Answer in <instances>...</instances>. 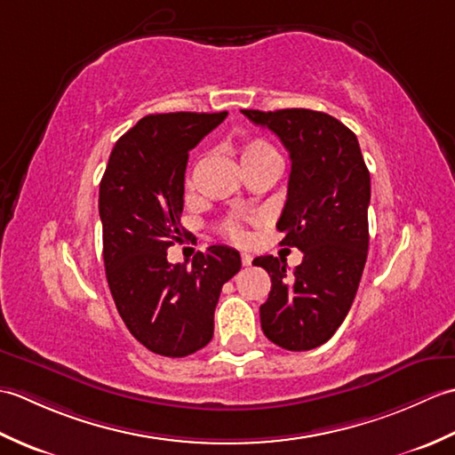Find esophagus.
Instances as JSON below:
<instances>
[{"mask_svg": "<svg viewBox=\"0 0 455 455\" xmlns=\"http://www.w3.org/2000/svg\"><path fill=\"white\" fill-rule=\"evenodd\" d=\"M240 258H243V266H250V264H252V256H250V254H243Z\"/></svg>", "mask_w": 455, "mask_h": 455, "instance_id": "1", "label": "esophagus"}]
</instances>
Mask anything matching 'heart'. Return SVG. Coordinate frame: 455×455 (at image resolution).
Wrapping results in <instances>:
<instances>
[{
    "label": "heart",
    "mask_w": 455,
    "mask_h": 455,
    "mask_svg": "<svg viewBox=\"0 0 455 455\" xmlns=\"http://www.w3.org/2000/svg\"><path fill=\"white\" fill-rule=\"evenodd\" d=\"M274 160H282V156H279V152L266 139H250L240 147V162H243L244 168ZM225 233L228 235V238H233L235 243H248V233L243 227L236 225V222H227Z\"/></svg>",
    "instance_id": "b5f03b06"
}]
</instances>
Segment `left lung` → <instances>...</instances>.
<instances>
[{"label": "left lung", "mask_w": 455, "mask_h": 455, "mask_svg": "<svg viewBox=\"0 0 455 455\" xmlns=\"http://www.w3.org/2000/svg\"><path fill=\"white\" fill-rule=\"evenodd\" d=\"M243 113L275 132L289 152L291 173L277 230L285 235L283 246L303 252L293 274L279 258L254 259L272 277L259 323L279 347L313 350L344 323L360 285L370 246V170L355 134L331 115L311 109Z\"/></svg>", "instance_id": "8db88e82"}]
</instances>
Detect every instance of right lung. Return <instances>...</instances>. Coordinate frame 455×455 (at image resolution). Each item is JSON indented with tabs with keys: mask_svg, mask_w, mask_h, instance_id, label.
Returning <instances> with one entry per match:
<instances>
[{
	"mask_svg": "<svg viewBox=\"0 0 455 455\" xmlns=\"http://www.w3.org/2000/svg\"><path fill=\"white\" fill-rule=\"evenodd\" d=\"M225 117L227 111L147 115L115 144L100 183L113 301L131 334L166 357L211 342L220 289L243 266L228 246L197 252L191 267L170 264L166 252L188 235L180 217L189 150Z\"/></svg>",
	"mask_w": 455,
	"mask_h": 455,
	"instance_id": "obj_1",
	"label": "right lung"
}]
</instances>
